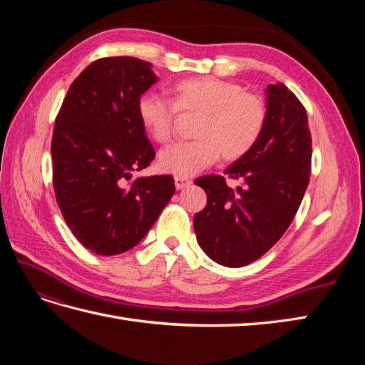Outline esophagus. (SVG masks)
<instances>
[{"instance_id": "obj_1", "label": "esophagus", "mask_w": 365, "mask_h": 365, "mask_svg": "<svg viewBox=\"0 0 365 365\" xmlns=\"http://www.w3.org/2000/svg\"><path fill=\"white\" fill-rule=\"evenodd\" d=\"M174 182H175V188L177 190H183V188H187V187H190L191 185V180L188 177H178V175H175L174 177Z\"/></svg>"}]
</instances>
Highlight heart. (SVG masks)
Masks as SVG:
<instances>
[{
  "label": "heart",
  "mask_w": 365,
  "mask_h": 365,
  "mask_svg": "<svg viewBox=\"0 0 365 365\" xmlns=\"http://www.w3.org/2000/svg\"><path fill=\"white\" fill-rule=\"evenodd\" d=\"M169 92L170 102L157 94L138 100V118L155 143L173 139L177 111L200 115L192 131L196 139L160 152L158 165L165 173L191 177L220 155L224 161H235L252 149L265 128V100L234 81L195 76L177 81Z\"/></svg>",
  "instance_id": "b5f03b06"
}]
</instances>
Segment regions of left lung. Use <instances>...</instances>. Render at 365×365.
<instances>
[{
  "instance_id": "8db88e82",
  "label": "left lung",
  "mask_w": 365,
  "mask_h": 365,
  "mask_svg": "<svg viewBox=\"0 0 365 365\" xmlns=\"http://www.w3.org/2000/svg\"><path fill=\"white\" fill-rule=\"evenodd\" d=\"M311 160L312 138L304 106L285 84H269L262 136L224 173L242 180V187L230 188L226 178L216 174L196 180L207 192V205L192 224L208 257L238 268L269 251L298 212L311 177Z\"/></svg>"
}]
</instances>
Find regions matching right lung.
Wrapping results in <instances>:
<instances>
[{
  "label": "right lung",
  "mask_w": 365,
  "mask_h": 365,
  "mask_svg": "<svg viewBox=\"0 0 365 365\" xmlns=\"http://www.w3.org/2000/svg\"><path fill=\"white\" fill-rule=\"evenodd\" d=\"M157 81L145 61L97 59L72 83L54 123L58 205L76 240L98 255L136 246L175 192L170 175L131 180L155 158L138 100Z\"/></svg>",
  "instance_id": "obj_1"
}]
</instances>
